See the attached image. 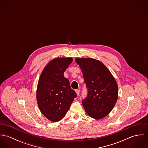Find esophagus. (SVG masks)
<instances>
[{
	"label": "esophagus",
	"mask_w": 148,
	"mask_h": 148,
	"mask_svg": "<svg viewBox=\"0 0 148 148\" xmlns=\"http://www.w3.org/2000/svg\"><path fill=\"white\" fill-rule=\"evenodd\" d=\"M75 91H76V93L77 95L79 96V93H80V90H79V89H76Z\"/></svg>",
	"instance_id": "1"
}]
</instances>
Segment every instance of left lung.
<instances>
[{"instance_id": "1", "label": "left lung", "mask_w": 148, "mask_h": 148, "mask_svg": "<svg viewBox=\"0 0 148 148\" xmlns=\"http://www.w3.org/2000/svg\"><path fill=\"white\" fill-rule=\"evenodd\" d=\"M75 62L81 68L88 88V96L82 101L86 113L100 120L106 117L118 99L117 82L106 65L92 58H77Z\"/></svg>"}]
</instances>
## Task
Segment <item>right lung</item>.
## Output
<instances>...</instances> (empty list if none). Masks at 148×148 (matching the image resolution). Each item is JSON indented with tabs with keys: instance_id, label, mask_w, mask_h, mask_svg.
<instances>
[{
	"instance_id": "add662e5",
	"label": "right lung",
	"mask_w": 148,
	"mask_h": 148,
	"mask_svg": "<svg viewBox=\"0 0 148 148\" xmlns=\"http://www.w3.org/2000/svg\"><path fill=\"white\" fill-rule=\"evenodd\" d=\"M72 58H57L42 70L38 83L36 100L42 114L52 122L63 119L77 95L72 89L64 72L72 62Z\"/></svg>"
}]
</instances>
